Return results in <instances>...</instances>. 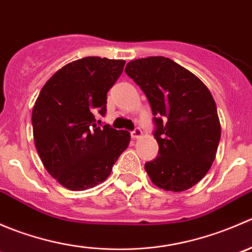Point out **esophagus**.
<instances>
[{
	"label": "esophagus",
	"mask_w": 252,
	"mask_h": 252,
	"mask_svg": "<svg viewBox=\"0 0 252 252\" xmlns=\"http://www.w3.org/2000/svg\"><path fill=\"white\" fill-rule=\"evenodd\" d=\"M130 135H131V138H133V139H138V138H140V136L142 135L141 129H140V128H135V129H134L133 131H131Z\"/></svg>",
	"instance_id": "1"
}]
</instances>
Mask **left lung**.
Returning a JSON list of instances; mask_svg holds the SVG:
<instances>
[{"instance_id": "obj_1", "label": "left lung", "mask_w": 252, "mask_h": 252, "mask_svg": "<svg viewBox=\"0 0 252 252\" xmlns=\"http://www.w3.org/2000/svg\"><path fill=\"white\" fill-rule=\"evenodd\" d=\"M126 73L149 100L154 114L156 158L145 169L156 187L184 191L199 183L215 161L220 139L216 102L196 75L169 58H140Z\"/></svg>"}]
</instances>
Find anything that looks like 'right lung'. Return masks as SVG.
Returning a JSON list of instances; mask_svg holds the SVG:
<instances>
[{"label":"right lung","instance_id":"1","mask_svg":"<svg viewBox=\"0 0 252 252\" xmlns=\"http://www.w3.org/2000/svg\"><path fill=\"white\" fill-rule=\"evenodd\" d=\"M126 61L84 57L55 73L41 89L32 124L46 171L69 190H85L107 179L128 147L130 134L96 122L105 116L107 93Z\"/></svg>","mask_w":252,"mask_h":252}]
</instances>
